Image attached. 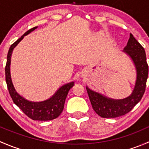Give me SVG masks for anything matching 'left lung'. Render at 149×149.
Segmentation results:
<instances>
[{
  "label": "left lung",
  "mask_w": 149,
  "mask_h": 149,
  "mask_svg": "<svg viewBox=\"0 0 149 149\" xmlns=\"http://www.w3.org/2000/svg\"><path fill=\"white\" fill-rule=\"evenodd\" d=\"M123 52L130 57L137 72L134 89L128 97L123 100H113L86 87L93 109L102 118H113L125 115L141 101L145 92L148 75L145 49L133 34H130V38Z\"/></svg>",
  "instance_id": "left-lung-1"
}]
</instances>
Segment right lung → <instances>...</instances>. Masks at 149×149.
Instances as JSON below:
<instances>
[{
	"label": "right lung",
	"mask_w": 149,
	"mask_h": 149,
	"mask_svg": "<svg viewBox=\"0 0 149 149\" xmlns=\"http://www.w3.org/2000/svg\"><path fill=\"white\" fill-rule=\"evenodd\" d=\"M37 28V26H35L34 28L30 29L24 34V35H22L20 38L18 39L13 44L10 45L8 55H7V62L5 68L6 81L7 84L8 92L13 100V102L16 106L19 107L23 111V112L26 116L32 119L33 120H51L58 118L63 112L68 93L69 90L73 86L74 82H70L61 86L49 100L40 102H33L25 100L24 97H22L16 92L12 83L11 78H10V57H11L13 49L19 44V42L24 38V36L27 35L31 31H34Z\"/></svg>",
	"instance_id": "obj_1"
}]
</instances>
